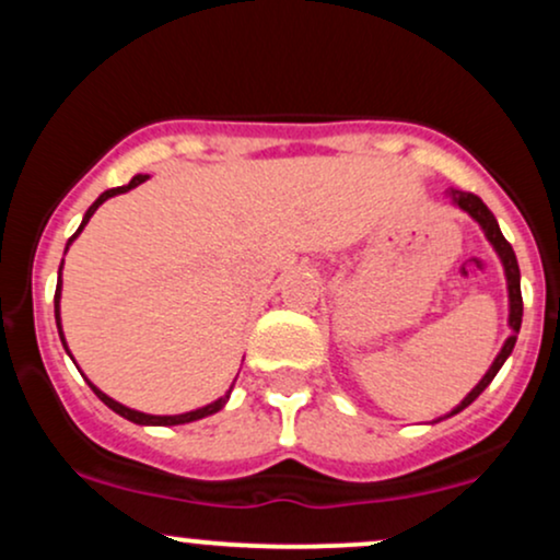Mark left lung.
Masks as SVG:
<instances>
[{
  "label": "left lung",
  "mask_w": 560,
  "mask_h": 560,
  "mask_svg": "<svg viewBox=\"0 0 560 560\" xmlns=\"http://www.w3.org/2000/svg\"><path fill=\"white\" fill-rule=\"evenodd\" d=\"M450 197H453V202L458 205L460 210H466L468 215L474 218V221L479 223L481 229H485L487 240L492 242V247L498 249L500 260H503L505 266V279H508V298H511V318H508V324H511L513 334L508 337V342L503 345V350H500V355L494 358V363L490 365V371H487L485 378L474 387L471 392H468V397L464 402L458 405V408L453 410V413H458V410H464L466 405H471L477 397L485 392L487 387H490V382L494 378V374L500 371V365L505 363V358L511 355L513 352V345H516V334L518 329H522V316H524V300H522V284H518V279H522V273H518V262H516V253H513V247L508 244V240L503 236V231H500L498 221H494V215L490 213V208H487L485 202L477 195H471V191H460V189H453L450 191Z\"/></svg>",
  "instance_id": "8db88e82"
}]
</instances>
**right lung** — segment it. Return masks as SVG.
I'll use <instances>...</instances> for the list:
<instances>
[{
  "instance_id": "1",
  "label": "right lung",
  "mask_w": 560,
  "mask_h": 560,
  "mask_svg": "<svg viewBox=\"0 0 560 560\" xmlns=\"http://www.w3.org/2000/svg\"><path fill=\"white\" fill-rule=\"evenodd\" d=\"M144 182H147V176H133L131 182H128L126 186H115V189H107V191H102V195L96 197V202L92 205V208L86 210V215H83V221H81L79 231H75V234L70 236L68 244L73 242L75 236L81 234V229L86 226V223H89V218L94 215V210L100 208V205L105 202V199H110V197H115V195H124V191L133 189V186H139V184H144ZM55 318H57V329H60V284H57V289H55ZM60 339H62V334H60ZM62 345H66V339H62ZM89 387H92V389H94V395L100 397V400L105 402L107 408H113L115 413H118V416H124V419L133 421V423H144V427H176V423H189V421L205 419V416H210V413H215V410H221L223 405H226V400H229V395H223L221 400H215V402L205 405V408H199V410H191V413H182V416H147V413H139V410H131V408H126V405L115 402L113 397H107V395H105V392H100V389H96L92 382H89Z\"/></svg>"
}]
</instances>
